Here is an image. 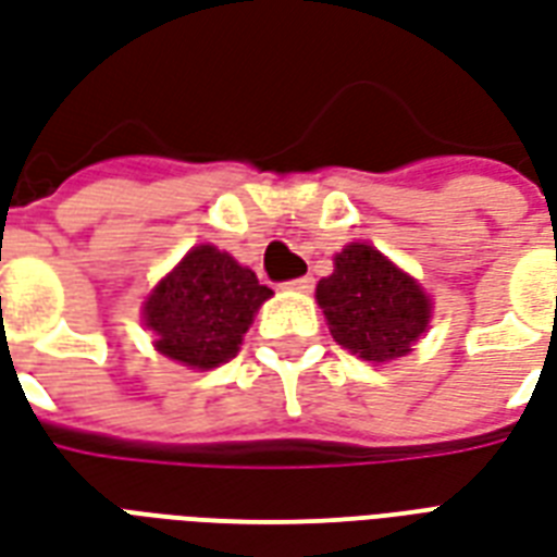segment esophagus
Returning <instances> with one entry per match:
<instances>
[{
  "label": "esophagus",
  "instance_id": "esophagus-1",
  "mask_svg": "<svg viewBox=\"0 0 557 557\" xmlns=\"http://www.w3.org/2000/svg\"><path fill=\"white\" fill-rule=\"evenodd\" d=\"M312 286H315V280L312 277H298V280H289V283H286V289H292V292H310Z\"/></svg>",
  "mask_w": 557,
  "mask_h": 557
}]
</instances>
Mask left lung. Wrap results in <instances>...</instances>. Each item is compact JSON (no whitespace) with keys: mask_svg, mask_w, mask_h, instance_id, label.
I'll return each mask as SVG.
<instances>
[{"mask_svg":"<svg viewBox=\"0 0 557 557\" xmlns=\"http://www.w3.org/2000/svg\"><path fill=\"white\" fill-rule=\"evenodd\" d=\"M315 300L333 339L369 362L410 354L431 321V298L422 286L366 242L342 247L333 274L315 286Z\"/></svg>","mask_w":557,"mask_h":557,"instance_id":"obj_1","label":"left lung"}]
</instances>
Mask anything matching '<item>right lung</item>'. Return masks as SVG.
<instances>
[{
  "instance_id": "right-lung-1",
  "label": "right lung",
  "mask_w": 557,
  "mask_h": 557,
  "mask_svg": "<svg viewBox=\"0 0 557 557\" xmlns=\"http://www.w3.org/2000/svg\"><path fill=\"white\" fill-rule=\"evenodd\" d=\"M271 298L250 268L212 245L191 247L144 300L156 351L191 369L233 360L257 310Z\"/></svg>"
}]
</instances>
